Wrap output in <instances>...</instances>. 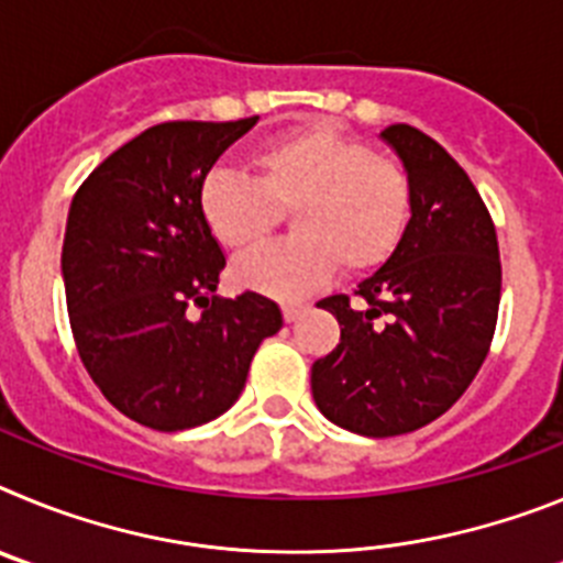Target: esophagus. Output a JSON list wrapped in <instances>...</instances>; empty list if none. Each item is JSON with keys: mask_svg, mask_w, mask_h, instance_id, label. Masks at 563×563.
Segmentation results:
<instances>
[{"mask_svg": "<svg viewBox=\"0 0 563 563\" xmlns=\"http://www.w3.org/2000/svg\"><path fill=\"white\" fill-rule=\"evenodd\" d=\"M307 310H310V305H305V301H285V305H282V312H285L287 324H290V321H296L298 316H305Z\"/></svg>", "mask_w": 563, "mask_h": 563, "instance_id": "obj_1", "label": "esophagus"}]
</instances>
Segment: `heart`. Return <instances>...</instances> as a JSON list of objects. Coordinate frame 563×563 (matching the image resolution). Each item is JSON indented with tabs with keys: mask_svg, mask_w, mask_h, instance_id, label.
<instances>
[{
	"mask_svg": "<svg viewBox=\"0 0 563 563\" xmlns=\"http://www.w3.org/2000/svg\"><path fill=\"white\" fill-rule=\"evenodd\" d=\"M253 180L217 168L200 186V213L228 251L258 245L273 207L290 208V239L258 247L233 265L236 285L298 298L324 285L338 262L350 273L380 267L400 245L411 217V183L395 161L366 143L312 123L251 154Z\"/></svg>",
	"mask_w": 563,
	"mask_h": 563,
	"instance_id": "heart-1",
	"label": "heart"
}]
</instances>
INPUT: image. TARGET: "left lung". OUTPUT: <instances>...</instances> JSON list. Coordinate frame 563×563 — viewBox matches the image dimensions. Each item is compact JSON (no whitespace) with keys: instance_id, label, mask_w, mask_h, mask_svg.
<instances>
[{"instance_id":"left-lung-1","label":"left lung","mask_w":563,"mask_h":563,"mask_svg":"<svg viewBox=\"0 0 563 563\" xmlns=\"http://www.w3.org/2000/svg\"><path fill=\"white\" fill-rule=\"evenodd\" d=\"M380 141L409 174V228L357 285L361 307L318 301L338 318L341 343L310 377L318 411L363 437L409 434L460 400L490 350L501 292L496 228L460 163L409 123L386 126Z\"/></svg>"}]
</instances>
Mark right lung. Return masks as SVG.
Returning <instances> with one entry per match:
<instances>
[{
    "label": "right lung",
    "mask_w": 563,
    "mask_h": 563,
    "mask_svg": "<svg viewBox=\"0 0 563 563\" xmlns=\"http://www.w3.org/2000/svg\"><path fill=\"white\" fill-rule=\"evenodd\" d=\"M256 121L157 123L69 206L62 276L78 355L114 409L154 431L225 415L258 343L282 330L271 298L217 296L225 253L200 213L202 180Z\"/></svg>",
    "instance_id": "1"
}]
</instances>
